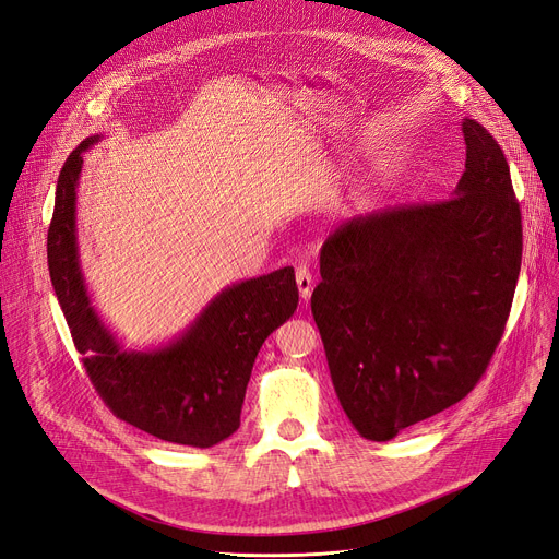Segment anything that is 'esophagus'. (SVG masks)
I'll use <instances>...</instances> for the list:
<instances>
[{"mask_svg": "<svg viewBox=\"0 0 559 559\" xmlns=\"http://www.w3.org/2000/svg\"><path fill=\"white\" fill-rule=\"evenodd\" d=\"M297 287H299V297L306 301L308 297H311V293H313V276H311V272H308V266H297Z\"/></svg>", "mask_w": 559, "mask_h": 559, "instance_id": "esophagus-1", "label": "esophagus"}]
</instances>
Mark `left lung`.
<instances>
[{"label": "left lung", "mask_w": 559, "mask_h": 559, "mask_svg": "<svg viewBox=\"0 0 559 559\" xmlns=\"http://www.w3.org/2000/svg\"><path fill=\"white\" fill-rule=\"evenodd\" d=\"M465 173L442 202L353 218L320 251L311 311L345 415L366 440L463 401L498 347L523 258L495 138L463 119Z\"/></svg>", "instance_id": "1"}]
</instances>
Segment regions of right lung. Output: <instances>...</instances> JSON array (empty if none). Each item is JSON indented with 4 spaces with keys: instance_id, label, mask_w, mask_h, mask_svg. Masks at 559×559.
<instances>
[{
    "instance_id": "1",
    "label": "right lung",
    "mask_w": 559,
    "mask_h": 559,
    "mask_svg": "<svg viewBox=\"0 0 559 559\" xmlns=\"http://www.w3.org/2000/svg\"><path fill=\"white\" fill-rule=\"evenodd\" d=\"M100 138L82 140L57 179L48 230L57 301L92 384L119 419L165 442L214 447L239 428L262 343L297 311L295 269L283 266L227 285L173 341L129 349L94 308L78 251L75 189L82 154Z\"/></svg>"
}]
</instances>
